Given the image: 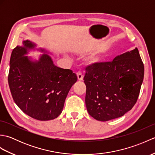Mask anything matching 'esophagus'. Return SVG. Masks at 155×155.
Masks as SVG:
<instances>
[{"instance_id": "obj_1", "label": "esophagus", "mask_w": 155, "mask_h": 155, "mask_svg": "<svg viewBox=\"0 0 155 155\" xmlns=\"http://www.w3.org/2000/svg\"><path fill=\"white\" fill-rule=\"evenodd\" d=\"M77 78L78 81H83V75L82 74V73L81 72H78L77 73Z\"/></svg>"}]
</instances>
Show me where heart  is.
<instances>
[{
    "mask_svg": "<svg viewBox=\"0 0 155 155\" xmlns=\"http://www.w3.org/2000/svg\"><path fill=\"white\" fill-rule=\"evenodd\" d=\"M104 49L103 48H99L98 50L91 52L88 54L84 59V62L87 66L89 67H94L98 64L101 61L103 57Z\"/></svg>",
    "mask_w": 155,
    "mask_h": 155,
    "instance_id": "obj_1",
    "label": "heart"
}]
</instances>
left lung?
Here are the masks:
<instances>
[{
  "label": "left lung",
  "mask_w": 155,
  "mask_h": 155,
  "mask_svg": "<svg viewBox=\"0 0 155 155\" xmlns=\"http://www.w3.org/2000/svg\"><path fill=\"white\" fill-rule=\"evenodd\" d=\"M85 104L92 117L108 121L132 109L144 78V64L139 50L117 56L113 61L87 67Z\"/></svg>",
  "instance_id": "8db88e82"
}]
</instances>
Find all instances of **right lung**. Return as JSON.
I'll return each mask as SVG.
<instances>
[{"mask_svg": "<svg viewBox=\"0 0 155 155\" xmlns=\"http://www.w3.org/2000/svg\"><path fill=\"white\" fill-rule=\"evenodd\" d=\"M43 53L38 59L27 56L31 51ZM50 52L29 40L13 49L8 85L13 100L22 112L38 120H50L62 113L67 94L77 81L69 69L54 65Z\"/></svg>", "mask_w": 155, "mask_h": 155, "instance_id": "right-lung-1", "label": "right lung"}]
</instances>
